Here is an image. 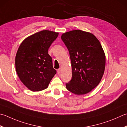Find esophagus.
<instances>
[{"instance_id": "1", "label": "esophagus", "mask_w": 127, "mask_h": 127, "mask_svg": "<svg viewBox=\"0 0 127 127\" xmlns=\"http://www.w3.org/2000/svg\"><path fill=\"white\" fill-rule=\"evenodd\" d=\"M61 71H62V69L61 68H59V69H58V70H57V73H60Z\"/></svg>"}]
</instances>
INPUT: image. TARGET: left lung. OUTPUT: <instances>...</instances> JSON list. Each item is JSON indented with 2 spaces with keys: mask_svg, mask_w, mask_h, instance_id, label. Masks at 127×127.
I'll return each instance as SVG.
<instances>
[{
  "mask_svg": "<svg viewBox=\"0 0 127 127\" xmlns=\"http://www.w3.org/2000/svg\"><path fill=\"white\" fill-rule=\"evenodd\" d=\"M70 54L72 78L67 90L84 95L97 86L103 75L106 56L100 41L90 32L80 30L65 32L61 36Z\"/></svg>",
  "mask_w": 127,
  "mask_h": 127,
  "instance_id": "left-lung-1",
  "label": "left lung"
}]
</instances>
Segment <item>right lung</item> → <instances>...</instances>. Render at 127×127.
Returning a JSON list of instances; mask_svg holds the SVG:
<instances>
[{
	"instance_id": "right-lung-1",
	"label": "right lung",
	"mask_w": 127,
	"mask_h": 127,
	"mask_svg": "<svg viewBox=\"0 0 127 127\" xmlns=\"http://www.w3.org/2000/svg\"><path fill=\"white\" fill-rule=\"evenodd\" d=\"M58 34L49 30L36 32L25 39L19 47L15 57L16 73L32 91L47 89L56 74L48 51Z\"/></svg>"
}]
</instances>
